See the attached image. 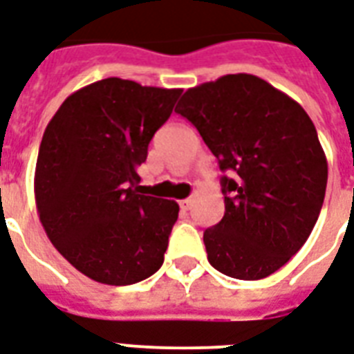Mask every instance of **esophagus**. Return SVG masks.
Instances as JSON below:
<instances>
[{
    "label": "esophagus",
    "mask_w": 354,
    "mask_h": 354,
    "mask_svg": "<svg viewBox=\"0 0 354 354\" xmlns=\"http://www.w3.org/2000/svg\"><path fill=\"white\" fill-rule=\"evenodd\" d=\"M180 206H182V209H191V206H193V198H185V201H180Z\"/></svg>",
    "instance_id": "1"
}]
</instances>
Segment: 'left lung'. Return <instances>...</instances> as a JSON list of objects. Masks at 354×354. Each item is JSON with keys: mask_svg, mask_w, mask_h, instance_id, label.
<instances>
[{"mask_svg": "<svg viewBox=\"0 0 354 354\" xmlns=\"http://www.w3.org/2000/svg\"><path fill=\"white\" fill-rule=\"evenodd\" d=\"M176 113L219 159L225 217L204 232L207 260L239 280L266 279L297 254L319 217L328 167L301 105L258 75L187 88Z\"/></svg>", "mask_w": 354, "mask_h": 354, "instance_id": "1", "label": "left lung"}]
</instances>
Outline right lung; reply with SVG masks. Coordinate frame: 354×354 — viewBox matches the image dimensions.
I'll use <instances>...</instances> for the list:
<instances>
[{"label": "right lung", "instance_id": "obj_1", "mask_svg": "<svg viewBox=\"0 0 354 354\" xmlns=\"http://www.w3.org/2000/svg\"><path fill=\"white\" fill-rule=\"evenodd\" d=\"M180 94L107 77L70 94L46 126L35 169L40 223L100 284H135L163 263L180 207L142 195L137 169Z\"/></svg>", "mask_w": 354, "mask_h": 354}]
</instances>
